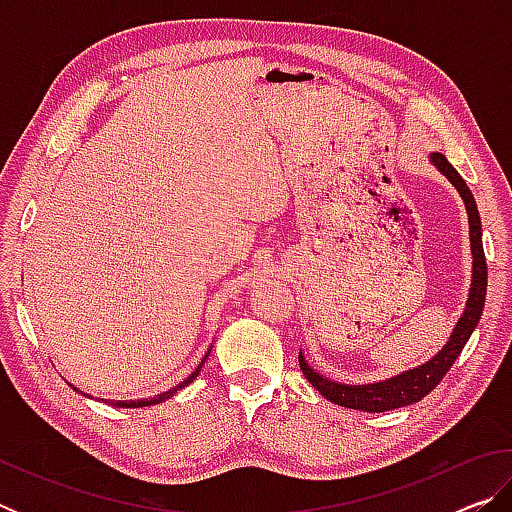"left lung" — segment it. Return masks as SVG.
<instances>
[{"mask_svg":"<svg viewBox=\"0 0 512 512\" xmlns=\"http://www.w3.org/2000/svg\"><path fill=\"white\" fill-rule=\"evenodd\" d=\"M431 162L445 173V176L449 178V183L458 189V194H461L465 201L467 219H470V241H472V259H474L470 298H467L463 316L456 323L454 332H452V336H449L445 348L440 350L431 361L424 363V366L413 368L409 372H404V375H397L393 379L377 381V384H366V386L336 384V381L327 379L311 370V366L300 352L298 361H300L302 375L311 381V386H314L320 395L327 397L329 402L345 406V409L381 413V411L400 409V406L422 400L424 395H429L433 388L440 384V379L447 375V370L454 366V361L458 359V354L463 352L467 339H470V334L474 332V327H476V323H479V318L483 314L485 291H488V266H485V253H483V241H481V219H479V210H476V201L470 192V187H467L465 180L461 178V173H458L452 164L447 162L443 153H431Z\"/></svg>","mask_w":512,"mask_h":512,"instance_id":"8db88e82","label":"left lung"}]
</instances>
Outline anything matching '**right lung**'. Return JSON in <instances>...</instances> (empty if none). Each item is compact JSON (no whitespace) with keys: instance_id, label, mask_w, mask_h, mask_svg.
<instances>
[{"instance_id":"right-lung-1","label":"right lung","mask_w":512,"mask_h":512,"mask_svg":"<svg viewBox=\"0 0 512 512\" xmlns=\"http://www.w3.org/2000/svg\"><path fill=\"white\" fill-rule=\"evenodd\" d=\"M205 359H207V354H205ZM205 359L201 361V366H198L192 375H189L183 384H178L176 388H171V391H167V393H160L158 397H151V400H137V402H115V406H121V409H140V406H153V404H160V402H164V400H169V397H173V393H178L180 388H185L187 384H192V381L198 377V372H201V368H203V363H205ZM72 386V384H69ZM74 388V386H72ZM74 391H79V388H74ZM85 395V393H83ZM90 397V395H88Z\"/></svg>"}]
</instances>
